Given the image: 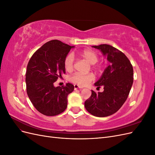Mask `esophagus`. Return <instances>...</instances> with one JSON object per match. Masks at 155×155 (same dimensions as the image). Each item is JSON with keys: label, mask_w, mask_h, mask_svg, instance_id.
Segmentation results:
<instances>
[{"label": "esophagus", "mask_w": 155, "mask_h": 155, "mask_svg": "<svg viewBox=\"0 0 155 155\" xmlns=\"http://www.w3.org/2000/svg\"><path fill=\"white\" fill-rule=\"evenodd\" d=\"M83 87L81 86H79L78 85H74V88L78 89V88H83Z\"/></svg>", "instance_id": "obj_1"}]
</instances>
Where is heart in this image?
Instances as JSON below:
<instances>
[{"label": "heart", "instance_id": "obj_1", "mask_svg": "<svg viewBox=\"0 0 155 155\" xmlns=\"http://www.w3.org/2000/svg\"><path fill=\"white\" fill-rule=\"evenodd\" d=\"M79 57L85 59L87 61L91 64H94L97 62L98 56L97 54L91 49H85L76 52ZM74 56L72 54L68 55L64 59V66L67 71H70L73 69L74 66ZM94 79V76L92 74H82L80 73L74 74L70 78V80L72 83L78 84L79 85H87Z\"/></svg>", "mask_w": 155, "mask_h": 155}]
</instances>
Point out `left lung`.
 <instances>
[{
    "label": "left lung",
    "mask_w": 155,
    "mask_h": 155,
    "mask_svg": "<svg viewBox=\"0 0 155 155\" xmlns=\"http://www.w3.org/2000/svg\"><path fill=\"white\" fill-rule=\"evenodd\" d=\"M92 47L101 51L109 65L94 83L96 87H104V91L97 94L91 91L85 107L93 116H109L118 111L127 98L133 83V68L126 55L113 46L100 45Z\"/></svg>",
    "instance_id": "obj_1"
}]
</instances>
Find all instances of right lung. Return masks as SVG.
I'll list each match as a JSON object with an SVG mask.
<instances>
[{
    "label": "right lung",
    "mask_w": 155,
    "mask_h": 155,
    "mask_svg": "<svg viewBox=\"0 0 155 155\" xmlns=\"http://www.w3.org/2000/svg\"><path fill=\"white\" fill-rule=\"evenodd\" d=\"M58 40L47 42L31 56L26 73V91L33 105L41 114L56 116L67 109L68 96L74 89L71 83L55 87L65 73L64 61L71 48Z\"/></svg>",
    "instance_id": "add662e5"
}]
</instances>
